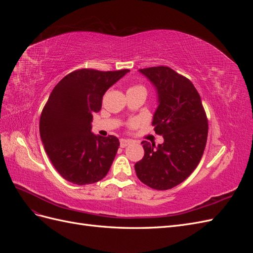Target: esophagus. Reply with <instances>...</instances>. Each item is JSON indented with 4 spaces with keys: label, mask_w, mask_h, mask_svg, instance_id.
Instances as JSON below:
<instances>
[{
    "label": "esophagus",
    "mask_w": 253,
    "mask_h": 253,
    "mask_svg": "<svg viewBox=\"0 0 253 253\" xmlns=\"http://www.w3.org/2000/svg\"><path fill=\"white\" fill-rule=\"evenodd\" d=\"M132 143V141L129 140V139H120V147L121 148H126V147H127L128 144H131Z\"/></svg>",
    "instance_id": "34e87169"
}]
</instances>
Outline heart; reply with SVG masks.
Listing matches in <instances>:
<instances>
[{
    "mask_svg": "<svg viewBox=\"0 0 253 253\" xmlns=\"http://www.w3.org/2000/svg\"><path fill=\"white\" fill-rule=\"evenodd\" d=\"M136 89H139V90H144L145 91V88L142 86V85H133L128 88V90H136Z\"/></svg>",
    "mask_w": 253,
    "mask_h": 253,
    "instance_id": "obj_1",
    "label": "heart"
}]
</instances>
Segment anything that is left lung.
<instances>
[{
    "label": "left lung",
    "instance_id": "1",
    "mask_svg": "<svg viewBox=\"0 0 253 253\" xmlns=\"http://www.w3.org/2000/svg\"><path fill=\"white\" fill-rule=\"evenodd\" d=\"M154 84L159 105L152 126L164 143L142 141L144 156L135 164L137 177L155 190L187 179L200 164L208 138V118L193 83L168 66L140 68Z\"/></svg>",
    "mask_w": 253,
    "mask_h": 253
}]
</instances>
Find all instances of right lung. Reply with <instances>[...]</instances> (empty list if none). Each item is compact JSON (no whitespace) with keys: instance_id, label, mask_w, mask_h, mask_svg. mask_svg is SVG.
I'll return each instance as SVG.
<instances>
[{"instance_id":"obj_1","label":"right lung","mask_w":253,"mask_h":253,"mask_svg":"<svg viewBox=\"0 0 253 253\" xmlns=\"http://www.w3.org/2000/svg\"><path fill=\"white\" fill-rule=\"evenodd\" d=\"M127 72L80 68L50 93L41 113L40 135L52 166L67 181L89 185L108 174L120 142L112 135H94L90 124L105 91Z\"/></svg>"}]
</instances>
